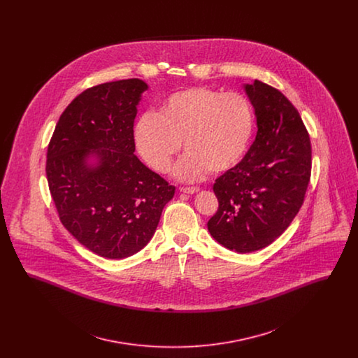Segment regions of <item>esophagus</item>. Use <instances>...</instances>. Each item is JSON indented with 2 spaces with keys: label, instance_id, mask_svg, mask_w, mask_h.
I'll use <instances>...</instances> for the list:
<instances>
[{
  "label": "esophagus",
  "instance_id": "1",
  "mask_svg": "<svg viewBox=\"0 0 358 358\" xmlns=\"http://www.w3.org/2000/svg\"><path fill=\"white\" fill-rule=\"evenodd\" d=\"M180 190L182 193H187V194H193V193H197L200 189L197 187H180Z\"/></svg>",
  "mask_w": 358,
  "mask_h": 358
}]
</instances>
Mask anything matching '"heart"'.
Here are the masks:
<instances>
[{
  "label": "heart",
  "mask_w": 358,
  "mask_h": 358,
  "mask_svg": "<svg viewBox=\"0 0 358 358\" xmlns=\"http://www.w3.org/2000/svg\"><path fill=\"white\" fill-rule=\"evenodd\" d=\"M254 129V108L243 94L197 85L169 94L157 114H141L133 136L141 158L158 173L171 169L182 142L187 153L174 174L194 181L209 171L235 168L247 153Z\"/></svg>",
  "instance_id": "1"
}]
</instances>
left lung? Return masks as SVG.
<instances>
[{
	"instance_id": "8db88e82",
	"label": "left lung",
	"mask_w": 358,
	"mask_h": 358,
	"mask_svg": "<svg viewBox=\"0 0 358 358\" xmlns=\"http://www.w3.org/2000/svg\"><path fill=\"white\" fill-rule=\"evenodd\" d=\"M244 90L255 108V141L238 165L216 180L219 209L208 222L212 238L238 254L262 250L287 229L311 174L310 136L298 110L260 80Z\"/></svg>"
}]
</instances>
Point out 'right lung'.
Here are the masks:
<instances>
[{
	"label": "right lung",
	"mask_w": 358,
	"mask_h": 358,
	"mask_svg": "<svg viewBox=\"0 0 358 358\" xmlns=\"http://www.w3.org/2000/svg\"><path fill=\"white\" fill-rule=\"evenodd\" d=\"M146 90L141 79L87 88L63 111L48 145L45 171L60 222L107 259L141 251L176 190L134 155L136 106Z\"/></svg>",
	"instance_id": "right-lung-1"
}]
</instances>
